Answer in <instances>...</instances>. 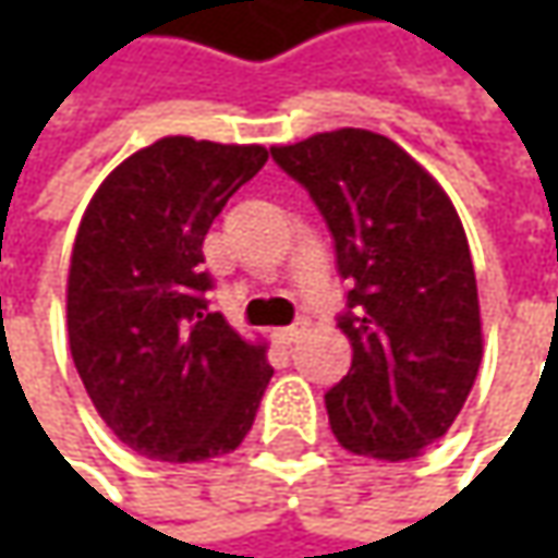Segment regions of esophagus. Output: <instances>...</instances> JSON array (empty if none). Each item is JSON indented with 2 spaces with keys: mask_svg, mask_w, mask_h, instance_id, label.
I'll list each match as a JSON object with an SVG mask.
<instances>
[{
  "mask_svg": "<svg viewBox=\"0 0 558 558\" xmlns=\"http://www.w3.org/2000/svg\"><path fill=\"white\" fill-rule=\"evenodd\" d=\"M301 332H304L301 326H286V329H276V332H272V338H276L279 344H294V341L301 338Z\"/></svg>",
  "mask_w": 558,
  "mask_h": 558,
  "instance_id": "esophagus-1",
  "label": "esophagus"
}]
</instances>
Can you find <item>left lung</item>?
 <instances>
[{"label": "left lung", "mask_w": 558, "mask_h": 558, "mask_svg": "<svg viewBox=\"0 0 558 558\" xmlns=\"http://www.w3.org/2000/svg\"><path fill=\"white\" fill-rule=\"evenodd\" d=\"M311 192L348 279V375L326 391L341 447L410 460L447 435L482 363V313L457 207L397 142L369 130L269 148Z\"/></svg>", "instance_id": "8db88e82"}]
</instances>
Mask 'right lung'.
Instances as JSON below:
<instances>
[{
    "mask_svg": "<svg viewBox=\"0 0 558 558\" xmlns=\"http://www.w3.org/2000/svg\"><path fill=\"white\" fill-rule=\"evenodd\" d=\"M264 145L167 136L111 170L76 229L68 338L98 416L148 460L202 462L254 425L272 366L210 313L204 235Z\"/></svg>",
    "mask_w": 558,
    "mask_h": 558,
    "instance_id": "obj_1",
    "label": "right lung"
}]
</instances>
